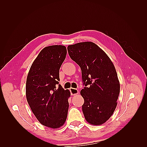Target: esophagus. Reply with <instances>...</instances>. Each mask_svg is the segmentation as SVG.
I'll return each mask as SVG.
<instances>
[{"mask_svg": "<svg viewBox=\"0 0 147 147\" xmlns=\"http://www.w3.org/2000/svg\"><path fill=\"white\" fill-rule=\"evenodd\" d=\"M70 93H71V95H76L77 94H78V90H77V89H75V88H70Z\"/></svg>", "mask_w": 147, "mask_h": 147, "instance_id": "1", "label": "esophagus"}]
</instances>
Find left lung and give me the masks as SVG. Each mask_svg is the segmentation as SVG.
Instances as JSON below:
<instances>
[{
	"mask_svg": "<svg viewBox=\"0 0 147 147\" xmlns=\"http://www.w3.org/2000/svg\"><path fill=\"white\" fill-rule=\"evenodd\" d=\"M69 55L82 70L84 87L82 110L86 121L101 125L112 116L117 107L120 84L116 69L107 55L91 42L67 47Z\"/></svg>",
	"mask_w": 147,
	"mask_h": 147,
	"instance_id": "8db88e82",
	"label": "left lung"
}]
</instances>
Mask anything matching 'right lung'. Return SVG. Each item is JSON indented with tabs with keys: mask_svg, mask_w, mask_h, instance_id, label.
<instances>
[{
	"mask_svg": "<svg viewBox=\"0 0 147 147\" xmlns=\"http://www.w3.org/2000/svg\"><path fill=\"white\" fill-rule=\"evenodd\" d=\"M63 45L44 48L31 65L26 85L30 108L43 126L57 129L63 126L69 110V90L59 84V69L65 59Z\"/></svg>",
	"mask_w": 147,
	"mask_h": 147,
	"instance_id": "obj_1",
	"label": "right lung"
}]
</instances>
